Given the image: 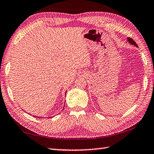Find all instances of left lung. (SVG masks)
Segmentation results:
<instances>
[{"label": "left lung", "instance_id": "obj_1", "mask_svg": "<svg viewBox=\"0 0 154 154\" xmlns=\"http://www.w3.org/2000/svg\"><path fill=\"white\" fill-rule=\"evenodd\" d=\"M128 42H129V43H130V44H131V45H135V47H138L137 46V45L136 44V43H135V42L133 40V39H132L131 38H129V37H128Z\"/></svg>", "mask_w": 154, "mask_h": 154}]
</instances>
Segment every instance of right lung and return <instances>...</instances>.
Instances as JSON below:
<instances>
[{
	"label": "right lung",
	"instance_id": "add662e5",
	"mask_svg": "<svg viewBox=\"0 0 154 154\" xmlns=\"http://www.w3.org/2000/svg\"><path fill=\"white\" fill-rule=\"evenodd\" d=\"M66 93H67V91H66ZM66 93H65V95H66ZM38 117L39 118V117Z\"/></svg>",
	"mask_w": 154,
	"mask_h": 154
}]
</instances>
